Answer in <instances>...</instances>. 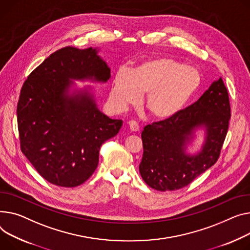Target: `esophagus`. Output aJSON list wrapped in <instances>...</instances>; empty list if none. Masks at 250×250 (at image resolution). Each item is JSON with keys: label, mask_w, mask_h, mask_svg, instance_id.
<instances>
[{"label": "esophagus", "mask_w": 250, "mask_h": 250, "mask_svg": "<svg viewBox=\"0 0 250 250\" xmlns=\"http://www.w3.org/2000/svg\"><path fill=\"white\" fill-rule=\"evenodd\" d=\"M127 125H128V127H129V129H130L131 131H139V130H140V125H139V124H138L137 122H135V121L128 122Z\"/></svg>", "instance_id": "esophagus-1"}]
</instances>
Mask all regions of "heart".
Masks as SVG:
<instances>
[{
	"mask_svg": "<svg viewBox=\"0 0 250 250\" xmlns=\"http://www.w3.org/2000/svg\"><path fill=\"white\" fill-rule=\"evenodd\" d=\"M199 83L200 74L196 68L173 58L159 57L141 63L131 72L125 69L116 72L110 101L116 107L125 108L136 104L141 94L146 93L144 104L149 115L164 121L185 106Z\"/></svg>",
	"mask_w": 250,
	"mask_h": 250,
	"instance_id": "heart-1",
	"label": "heart"
}]
</instances>
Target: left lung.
Returning <instances> with one entry per match:
<instances>
[{
	"instance_id": "obj_1",
	"label": "left lung",
	"mask_w": 250,
	"mask_h": 250,
	"mask_svg": "<svg viewBox=\"0 0 250 250\" xmlns=\"http://www.w3.org/2000/svg\"><path fill=\"white\" fill-rule=\"evenodd\" d=\"M230 112L228 91L219 78L192 105L168 120L146 125L139 167L146 184L158 191L178 190L212 167L221 153ZM198 126H206L207 141L201 153L188 156L185 146Z\"/></svg>"
}]
</instances>
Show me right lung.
<instances>
[{
	"instance_id": "right-lung-1",
	"label": "right lung",
	"mask_w": 250,
	"mask_h": 250,
	"mask_svg": "<svg viewBox=\"0 0 250 250\" xmlns=\"http://www.w3.org/2000/svg\"><path fill=\"white\" fill-rule=\"evenodd\" d=\"M109 77L95 49L67 46L25 80L17 105L21 151L51 184L71 188L84 183L97 168L102 145L120 131L123 121L99 111L89 93L66 92L71 78L105 82Z\"/></svg>"
}]
</instances>
